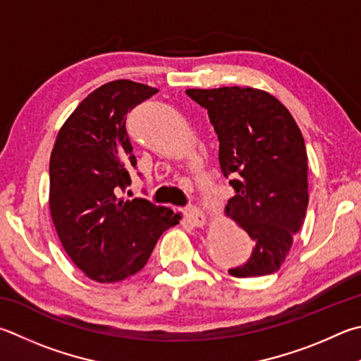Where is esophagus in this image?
<instances>
[{
  "label": "esophagus",
  "instance_id": "esophagus-1",
  "mask_svg": "<svg viewBox=\"0 0 361 361\" xmlns=\"http://www.w3.org/2000/svg\"><path fill=\"white\" fill-rule=\"evenodd\" d=\"M185 214H186V218L192 222V226H195V227H203V226H205L207 216L203 214L199 208L189 207V208L185 209Z\"/></svg>",
  "mask_w": 361,
  "mask_h": 361
}]
</instances>
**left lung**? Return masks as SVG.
<instances>
[{
	"label": "left lung",
	"instance_id": "1",
	"mask_svg": "<svg viewBox=\"0 0 361 361\" xmlns=\"http://www.w3.org/2000/svg\"><path fill=\"white\" fill-rule=\"evenodd\" d=\"M208 110L219 140V166L235 195L227 216L254 240L235 278L278 271L303 226L307 200V154L301 130L283 104L251 87L186 90Z\"/></svg>",
	"mask_w": 361,
	"mask_h": 361
}]
</instances>
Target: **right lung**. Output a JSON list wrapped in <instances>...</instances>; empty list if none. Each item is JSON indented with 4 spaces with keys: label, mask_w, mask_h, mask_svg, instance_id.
Listing matches in <instances>:
<instances>
[{
    "label": "right lung",
    "mask_w": 361,
    "mask_h": 361,
    "mask_svg": "<svg viewBox=\"0 0 361 361\" xmlns=\"http://www.w3.org/2000/svg\"><path fill=\"white\" fill-rule=\"evenodd\" d=\"M156 93L133 80L102 85L64 121L51 149V221L71 260L97 283L140 271L161 235L181 219L147 199L118 197L137 164L126 115Z\"/></svg>",
    "instance_id": "1"
}]
</instances>
